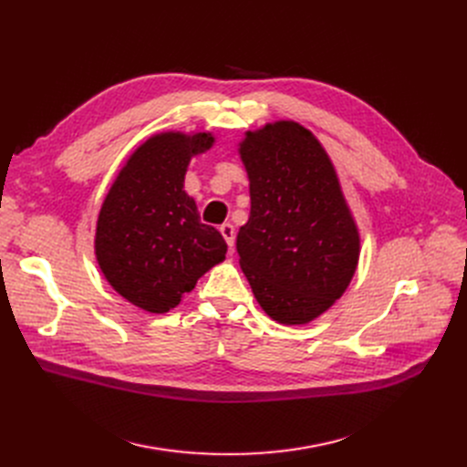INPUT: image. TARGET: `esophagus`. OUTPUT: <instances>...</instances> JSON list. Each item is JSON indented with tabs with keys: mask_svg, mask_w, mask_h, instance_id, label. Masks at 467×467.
<instances>
[{
	"mask_svg": "<svg viewBox=\"0 0 467 467\" xmlns=\"http://www.w3.org/2000/svg\"><path fill=\"white\" fill-rule=\"evenodd\" d=\"M219 231H221V234H223V238H225V242H227V246H229L231 250H234V236H236L234 227H233L231 223H223V225L219 227Z\"/></svg>",
	"mask_w": 467,
	"mask_h": 467,
	"instance_id": "esophagus-1",
	"label": "esophagus"
}]
</instances>
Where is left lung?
Here are the masks:
<instances>
[{"label":"left lung","mask_w":467,"mask_h":467,"mask_svg":"<svg viewBox=\"0 0 467 467\" xmlns=\"http://www.w3.org/2000/svg\"><path fill=\"white\" fill-rule=\"evenodd\" d=\"M240 157L252 199L248 223L236 236L240 266L268 316L306 324L345 293L359 257L333 164L293 120L248 132Z\"/></svg>","instance_id":"1"}]
</instances>
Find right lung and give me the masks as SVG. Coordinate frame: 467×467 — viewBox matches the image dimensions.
<instances>
[{"instance_id":"obj_1","label":"right lung","mask_w":467,"mask_h":467,"mask_svg":"<svg viewBox=\"0 0 467 467\" xmlns=\"http://www.w3.org/2000/svg\"><path fill=\"white\" fill-rule=\"evenodd\" d=\"M212 143L206 132L150 138L119 171L98 215V265L117 293L147 312L178 306L183 293L225 259L223 236L202 223L183 191L191 157Z\"/></svg>"}]
</instances>
